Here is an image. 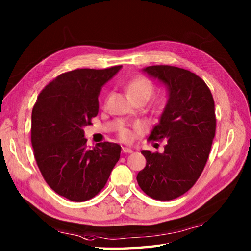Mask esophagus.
Instances as JSON below:
<instances>
[{"label":"esophagus","mask_w":251,"mask_h":251,"mask_svg":"<svg viewBox=\"0 0 251 251\" xmlns=\"http://www.w3.org/2000/svg\"><path fill=\"white\" fill-rule=\"evenodd\" d=\"M122 151H123V153H125V154H129V153L133 152V150L131 148H129V147H123Z\"/></svg>","instance_id":"obj_1"}]
</instances>
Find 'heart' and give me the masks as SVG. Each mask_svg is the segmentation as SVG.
Segmentation results:
<instances>
[{
    "instance_id": "1",
    "label": "heart",
    "mask_w": 251,
    "mask_h": 251,
    "mask_svg": "<svg viewBox=\"0 0 251 251\" xmlns=\"http://www.w3.org/2000/svg\"><path fill=\"white\" fill-rule=\"evenodd\" d=\"M127 92L130 96V98L133 97H144L147 100L150 98V96L153 92V84L149 79L143 76H139L134 79H132L130 82L128 83ZM121 139L124 141H129L132 137V133L130 130H128L126 128H123L120 131Z\"/></svg>"
}]
</instances>
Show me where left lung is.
Returning <instances> with one entry per match:
<instances>
[{
	"instance_id": "8db88e82",
	"label": "left lung",
	"mask_w": 251,
	"mask_h": 251,
	"mask_svg": "<svg viewBox=\"0 0 251 251\" xmlns=\"http://www.w3.org/2000/svg\"><path fill=\"white\" fill-rule=\"evenodd\" d=\"M143 72L167 87V104L148 137L166 145L163 153L142 151L147 163L136 180L151 198L172 200L203 171L216 132L215 103L203 80L188 70L152 66Z\"/></svg>"
}]
</instances>
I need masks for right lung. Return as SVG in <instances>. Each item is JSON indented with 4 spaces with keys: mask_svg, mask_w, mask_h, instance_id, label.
Listing matches in <instances>:
<instances>
[{
    "mask_svg": "<svg viewBox=\"0 0 251 251\" xmlns=\"http://www.w3.org/2000/svg\"><path fill=\"white\" fill-rule=\"evenodd\" d=\"M121 68L63 73L45 86L32 110L31 143L39 171L53 191L69 200L95 197L120 158L116 143L87 148L83 128L98 115L102 86Z\"/></svg>",
    "mask_w": 251,
    "mask_h": 251,
    "instance_id": "right-lung-1",
    "label": "right lung"
}]
</instances>
